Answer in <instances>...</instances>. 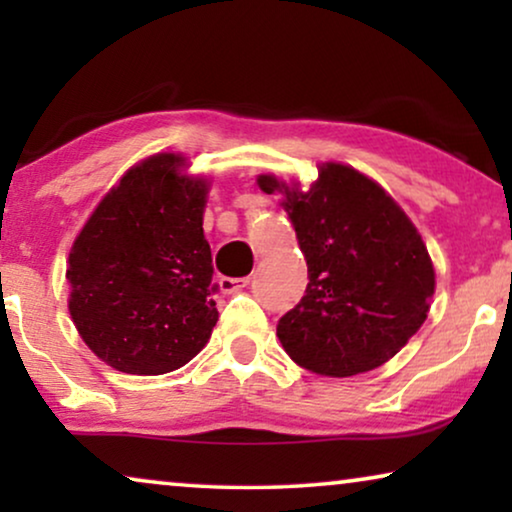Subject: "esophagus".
Here are the masks:
<instances>
[{
    "mask_svg": "<svg viewBox=\"0 0 512 512\" xmlns=\"http://www.w3.org/2000/svg\"><path fill=\"white\" fill-rule=\"evenodd\" d=\"M249 284V277H221L219 286L223 293H237Z\"/></svg>",
    "mask_w": 512,
    "mask_h": 512,
    "instance_id": "1",
    "label": "esophagus"
}]
</instances>
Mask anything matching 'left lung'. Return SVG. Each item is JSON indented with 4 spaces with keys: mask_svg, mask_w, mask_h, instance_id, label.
Masks as SVG:
<instances>
[{
    "mask_svg": "<svg viewBox=\"0 0 512 512\" xmlns=\"http://www.w3.org/2000/svg\"><path fill=\"white\" fill-rule=\"evenodd\" d=\"M307 261L305 296L277 324L284 352L310 373L380 368L424 324L436 272L422 235L380 184L340 163L319 165L310 191L261 174Z\"/></svg>",
    "mask_w": 512,
    "mask_h": 512,
    "instance_id": "obj_1",
    "label": "left lung"
}]
</instances>
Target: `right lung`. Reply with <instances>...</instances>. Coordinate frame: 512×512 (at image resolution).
Here are the masks:
<instances>
[{
    "mask_svg": "<svg viewBox=\"0 0 512 512\" xmlns=\"http://www.w3.org/2000/svg\"><path fill=\"white\" fill-rule=\"evenodd\" d=\"M158 153L123 174L69 251V314L107 366L163 375L207 345L216 312L202 233L209 184Z\"/></svg>",
    "mask_w": 512,
    "mask_h": 512,
    "instance_id": "1",
    "label": "right lung"
}]
</instances>
